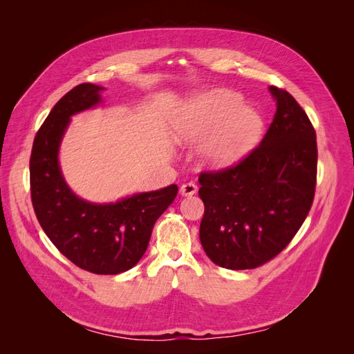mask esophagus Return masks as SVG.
<instances>
[{
	"label": "esophagus",
	"instance_id": "obj_1",
	"mask_svg": "<svg viewBox=\"0 0 354 354\" xmlns=\"http://www.w3.org/2000/svg\"><path fill=\"white\" fill-rule=\"evenodd\" d=\"M196 192H198V186L194 183V181H189V183L181 185V187H180V194L183 196H192V195H195Z\"/></svg>",
	"mask_w": 354,
	"mask_h": 354
}]
</instances>
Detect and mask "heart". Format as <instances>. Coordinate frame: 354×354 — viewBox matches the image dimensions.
I'll return each mask as SVG.
<instances>
[{"instance_id":"obj_1","label":"heart","mask_w":354,"mask_h":354,"mask_svg":"<svg viewBox=\"0 0 354 354\" xmlns=\"http://www.w3.org/2000/svg\"><path fill=\"white\" fill-rule=\"evenodd\" d=\"M263 121L250 108H242L238 94L214 90L187 102L173 121L174 138L181 145L199 140V156L207 167L236 164L259 142Z\"/></svg>"}]
</instances>
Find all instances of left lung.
Listing matches in <instances>:
<instances>
[{
    "label": "left lung",
    "mask_w": 354,
    "mask_h": 354,
    "mask_svg": "<svg viewBox=\"0 0 354 354\" xmlns=\"http://www.w3.org/2000/svg\"><path fill=\"white\" fill-rule=\"evenodd\" d=\"M277 109L261 143L236 165L199 174L205 205L199 238L224 269H255L282 252L312 208L316 131L288 91L270 87Z\"/></svg>",
    "instance_id": "left-lung-1"
}]
</instances>
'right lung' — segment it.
<instances>
[{
  "instance_id": "1",
  "label": "right lung",
  "mask_w": 354,
  "mask_h": 354,
  "mask_svg": "<svg viewBox=\"0 0 354 354\" xmlns=\"http://www.w3.org/2000/svg\"><path fill=\"white\" fill-rule=\"evenodd\" d=\"M102 90L90 82L77 85L39 127L29 160L30 199L42 230L69 261L95 274H118L140 261L153 224L174 202L178 187L104 205L84 201L68 187L57 160L60 140L71 116L97 104Z\"/></svg>"
}]
</instances>
